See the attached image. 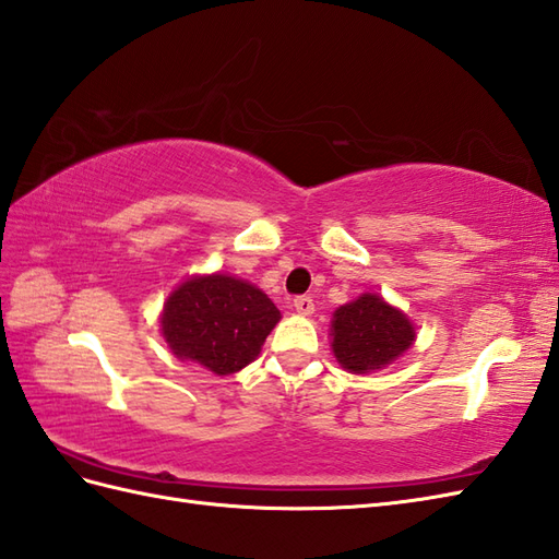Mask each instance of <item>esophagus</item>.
I'll return each mask as SVG.
<instances>
[{
	"instance_id": "34e87169",
	"label": "esophagus",
	"mask_w": 559,
	"mask_h": 559,
	"mask_svg": "<svg viewBox=\"0 0 559 559\" xmlns=\"http://www.w3.org/2000/svg\"><path fill=\"white\" fill-rule=\"evenodd\" d=\"M293 307L297 313H302V317H311L313 313V299L307 295H299L293 299Z\"/></svg>"
}]
</instances>
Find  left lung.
Wrapping results in <instances>:
<instances>
[{"instance_id": "1", "label": "left lung", "mask_w": 559, "mask_h": 559, "mask_svg": "<svg viewBox=\"0 0 559 559\" xmlns=\"http://www.w3.org/2000/svg\"><path fill=\"white\" fill-rule=\"evenodd\" d=\"M333 354L349 373H370L402 356L416 340L404 311L366 293L333 313Z\"/></svg>"}]
</instances>
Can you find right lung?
Returning a JSON list of instances; mask_svg holds the SVG:
<instances>
[{"instance_id":"add662e5","label":"right lung","mask_w":559,"mask_h":559,"mask_svg":"<svg viewBox=\"0 0 559 559\" xmlns=\"http://www.w3.org/2000/svg\"><path fill=\"white\" fill-rule=\"evenodd\" d=\"M278 321L276 305L252 283L212 274L183 281L167 297L160 328L179 359L231 376L257 359Z\"/></svg>"}]
</instances>
